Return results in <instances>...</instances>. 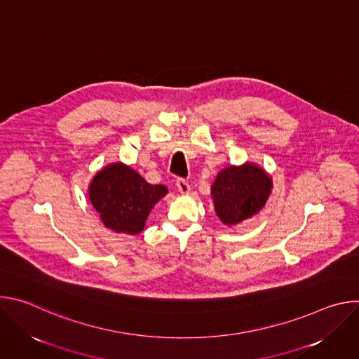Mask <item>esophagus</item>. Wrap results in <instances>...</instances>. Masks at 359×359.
I'll return each mask as SVG.
<instances>
[{"instance_id":"34e87169","label":"esophagus","mask_w":359,"mask_h":359,"mask_svg":"<svg viewBox=\"0 0 359 359\" xmlns=\"http://www.w3.org/2000/svg\"><path fill=\"white\" fill-rule=\"evenodd\" d=\"M176 186H177V190L182 194H189L190 193V184L184 179H177L176 180Z\"/></svg>"}]
</instances>
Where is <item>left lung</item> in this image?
<instances>
[{"instance_id":"obj_1","label":"left lung","mask_w":359,"mask_h":359,"mask_svg":"<svg viewBox=\"0 0 359 359\" xmlns=\"http://www.w3.org/2000/svg\"><path fill=\"white\" fill-rule=\"evenodd\" d=\"M271 187V177L257 165L229 166L212 186L215 210L224 224H237L264 208Z\"/></svg>"}]
</instances>
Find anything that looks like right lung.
<instances>
[{
	"label": "right lung",
	"instance_id": "obj_1",
	"mask_svg": "<svg viewBox=\"0 0 359 359\" xmlns=\"http://www.w3.org/2000/svg\"><path fill=\"white\" fill-rule=\"evenodd\" d=\"M166 193V186L149 184L121 162L105 166L89 184V200L105 227L126 234L143 230L150 210Z\"/></svg>",
	"mask_w": 359,
	"mask_h": 359
}]
</instances>
